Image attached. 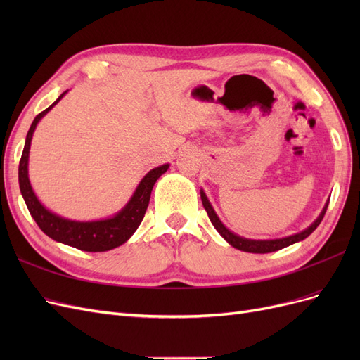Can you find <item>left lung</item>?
<instances>
[{"label": "left lung", "instance_id": "8db88e82", "mask_svg": "<svg viewBox=\"0 0 360 360\" xmlns=\"http://www.w3.org/2000/svg\"><path fill=\"white\" fill-rule=\"evenodd\" d=\"M201 201H202V205H204L207 214H209V217H210L213 226L217 230V233H219L225 238V240L230 243L231 246H234L236 249H240V250H245V252H252V254L275 252V250L287 248L292 243L303 240V238H307L315 230V228L320 225V222L323 221V217H324L326 210H328V205H329V202H326L321 214L319 216V219L315 221L309 228H307V230L299 233V234H294V236H290V237H285V238H278V240H248V238L238 237V236L233 234L230 230H226V228L222 225V222L219 221V217L216 216L214 210L212 209V205H210L209 200H207L205 193L202 191H201Z\"/></svg>", "mask_w": 360, "mask_h": 360}]
</instances>
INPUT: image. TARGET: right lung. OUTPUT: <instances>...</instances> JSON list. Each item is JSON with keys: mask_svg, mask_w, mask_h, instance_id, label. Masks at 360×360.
I'll return each instance as SVG.
<instances>
[{"mask_svg": "<svg viewBox=\"0 0 360 360\" xmlns=\"http://www.w3.org/2000/svg\"><path fill=\"white\" fill-rule=\"evenodd\" d=\"M64 94H66V91H64L49 108H46L45 111L37 114L34 122L31 123V127L27 134L22 156H20L19 160L20 193H22L32 219L36 221L40 230L51 238H53V240L73 246L76 249L86 250V252H105V250H110L123 245L126 240H129V237L136 231V228L139 226L141 221H143L148 207L151 189H153L156 180L168 169V165H162L159 168L151 169L147 176L141 180L132 200L127 202V205L122 212L111 217V219L94 222H75L69 219H63V217L46 210L31 189V184L28 180V153L32 132H34L39 120L45 115Z\"/></svg>", "mask_w": 360, "mask_h": 360, "instance_id": "right-lung-1", "label": "right lung"}]
</instances>
